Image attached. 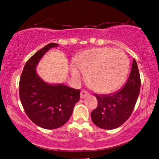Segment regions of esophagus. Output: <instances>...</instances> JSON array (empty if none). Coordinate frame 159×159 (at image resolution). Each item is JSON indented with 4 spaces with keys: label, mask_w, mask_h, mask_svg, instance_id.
Masks as SVG:
<instances>
[{
    "label": "esophagus",
    "mask_w": 159,
    "mask_h": 159,
    "mask_svg": "<svg viewBox=\"0 0 159 159\" xmlns=\"http://www.w3.org/2000/svg\"><path fill=\"white\" fill-rule=\"evenodd\" d=\"M89 95V93L87 92L86 90H82L81 93H80V98H84L88 96V95Z\"/></svg>",
    "instance_id": "1"
}]
</instances>
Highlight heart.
Wrapping results in <instances>:
<instances>
[{"label": "heart", "instance_id": "b5f03b06", "mask_svg": "<svg viewBox=\"0 0 159 159\" xmlns=\"http://www.w3.org/2000/svg\"><path fill=\"white\" fill-rule=\"evenodd\" d=\"M129 59L125 53L112 48L89 49L76 56L70 66L71 75L79 79L86 72L89 86L95 92L106 93L119 88L129 71Z\"/></svg>", "mask_w": 159, "mask_h": 159}]
</instances>
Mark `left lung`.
Listing matches in <instances>:
<instances>
[{
    "label": "left lung",
    "mask_w": 159,
    "mask_h": 159,
    "mask_svg": "<svg viewBox=\"0 0 159 159\" xmlns=\"http://www.w3.org/2000/svg\"><path fill=\"white\" fill-rule=\"evenodd\" d=\"M140 77L135 59L124 88L106 95L95 94L98 106L91 113L93 123L100 128L113 129L129 119L135 106L140 90Z\"/></svg>",
    "instance_id": "obj_1"
}]
</instances>
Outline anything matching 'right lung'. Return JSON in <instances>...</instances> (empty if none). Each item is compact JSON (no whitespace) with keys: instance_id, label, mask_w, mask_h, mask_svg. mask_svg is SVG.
Wrapping results in <instances>:
<instances>
[{"instance_id":"obj_1","label":"right lung","mask_w":159,"mask_h":159,"mask_svg":"<svg viewBox=\"0 0 159 159\" xmlns=\"http://www.w3.org/2000/svg\"><path fill=\"white\" fill-rule=\"evenodd\" d=\"M57 46L49 43L36 52L25 64L19 80V98L26 114L32 122L47 129L66 124L80 98V90L62 84H49L37 75L35 68L40 58Z\"/></svg>"}]
</instances>
